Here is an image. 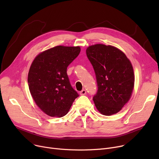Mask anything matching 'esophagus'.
Here are the masks:
<instances>
[{
    "mask_svg": "<svg viewBox=\"0 0 159 159\" xmlns=\"http://www.w3.org/2000/svg\"><path fill=\"white\" fill-rule=\"evenodd\" d=\"M86 94V89H82V91H80V95H84Z\"/></svg>",
    "mask_w": 159,
    "mask_h": 159,
    "instance_id": "34e87169",
    "label": "esophagus"
}]
</instances>
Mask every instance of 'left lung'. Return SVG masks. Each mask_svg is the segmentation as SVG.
<instances>
[{
	"mask_svg": "<svg viewBox=\"0 0 159 159\" xmlns=\"http://www.w3.org/2000/svg\"><path fill=\"white\" fill-rule=\"evenodd\" d=\"M86 55L95 71L98 90L93 100L98 111L110 116L118 113L129 100L135 77L129 60L112 46H89Z\"/></svg>",
	"mask_w": 159,
	"mask_h": 159,
	"instance_id": "8db88e82",
	"label": "left lung"
}]
</instances>
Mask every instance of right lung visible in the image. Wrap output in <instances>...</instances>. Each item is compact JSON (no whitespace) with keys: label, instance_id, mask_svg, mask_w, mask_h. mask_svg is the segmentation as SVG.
Returning <instances> with one entry per match:
<instances>
[{"label":"right lung","instance_id":"add662e5","mask_svg":"<svg viewBox=\"0 0 159 159\" xmlns=\"http://www.w3.org/2000/svg\"><path fill=\"white\" fill-rule=\"evenodd\" d=\"M80 52L79 46H55L38 55L31 65L28 77L31 95L50 116L66 115L79 97L70 84L67 68Z\"/></svg>","mask_w":159,"mask_h":159}]
</instances>
